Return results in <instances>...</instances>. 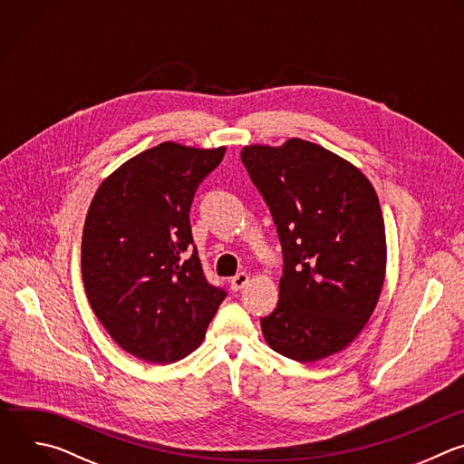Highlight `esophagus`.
I'll return each mask as SVG.
<instances>
[{"label": "esophagus", "instance_id": "1", "mask_svg": "<svg viewBox=\"0 0 464 464\" xmlns=\"http://www.w3.org/2000/svg\"><path fill=\"white\" fill-rule=\"evenodd\" d=\"M247 283H249V276H247V274H237V276L231 279V288H233L235 292H238V290H242Z\"/></svg>", "mask_w": 464, "mask_h": 464}]
</instances>
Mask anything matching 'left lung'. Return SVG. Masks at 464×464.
Masks as SVG:
<instances>
[{"mask_svg":"<svg viewBox=\"0 0 464 464\" xmlns=\"http://www.w3.org/2000/svg\"><path fill=\"white\" fill-rule=\"evenodd\" d=\"M285 253L277 308L260 319L279 354L310 363L343 351L380 299L387 244L376 190L351 161L290 138L240 152Z\"/></svg>","mask_w":464,"mask_h":464,"instance_id":"left-lung-1","label":"left lung"}]
</instances>
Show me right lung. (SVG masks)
<instances>
[{
	"label": "right lung",
	"mask_w": 464,
	"mask_h": 464,
	"mask_svg": "<svg viewBox=\"0 0 464 464\" xmlns=\"http://www.w3.org/2000/svg\"><path fill=\"white\" fill-rule=\"evenodd\" d=\"M226 147L165 141L117 167L99 185L82 231V281L111 340L149 363L200 347L226 292L211 286L192 244L194 190Z\"/></svg>",
	"instance_id": "obj_1"
}]
</instances>
